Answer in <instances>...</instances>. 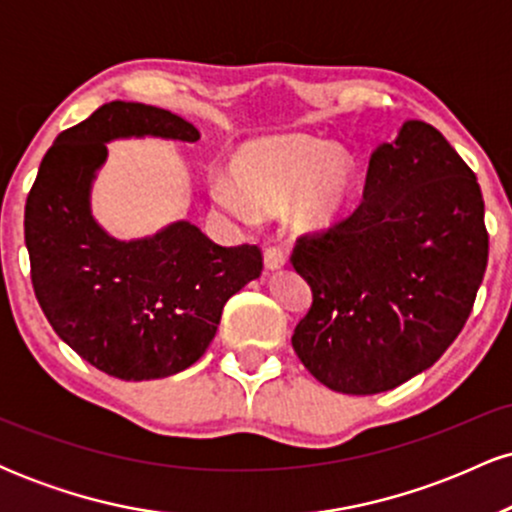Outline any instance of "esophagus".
<instances>
[{
  "mask_svg": "<svg viewBox=\"0 0 512 512\" xmlns=\"http://www.w3.org/2000/svg\"><path fill=\"white\" fill-rule=\"evenodd\" d=\"M284 264H286L284 250L279 248L264 250V269H267V272H279V269H284Z\"/></svg>",
  "mask_w": 512,
  "mask_h": 512,
  "instance_id": "1",
  "label": "esophagus"
}]
</instances>
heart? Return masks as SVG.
Segmentation results:
<instances>
[{
    "instance_id": "b5f03b06",
    "label": "heart",
    "mask_w": 512,
    "mask_h": 512,
    "mask_svg": "<svg viewBox=\"0 0 512 512\" xmlns=\"http://www.w3.org/2000/svg\"><path fill=\"white\" fill-rule=\"evenodd\" d=\"M233 182L223 175L209 190L223 211L240 221L279 214L291 204L298 231H327L344 214L354 192L356 168L339 146L305 134L252 139L233 154Z\"/></svg>"
}]
</instances>
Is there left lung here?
<instances>
[{"label":"left lung","mask_w":512,"mask_h":512,"mask_svg":"<svg viewBox=\"0 0 512 512\" xmlns=\"http://www.w3.org/2000/svg\"><path fill=\"white\" fill-rule=\"evenodd\" d=\"M486 260L477 175L436 127L402 122L370 154L354 214L293 250V267L313 291L293 351L342 395L407 383L462 332Z\"/></svg>","instance_id":"1"}]
</instances>
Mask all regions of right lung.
Returning a JSON list of instances; mask_svg holds the SVG:
<instances>
[{
    "label": "right lung",
    "mask_w": 512,
    "mask_h": 512,
    "mask_svg": "<svg viewBox=\"0 0 512 512\" xmlns=\"http://www.w3.org/2000/svg\"><path fill=\"white\" fill-rule=\"evenodd\" d=\"M197 142L192 122L144 103H105L62 132L26 199L23 233L35 298L84 361L120 380L190 368L219 330L223 305L257 279V245L223 248L180 219L144 238L110 236L91 209L117 139Z\"/></svg>",
    "instance_id": "obj_1"
}]
</instances>
